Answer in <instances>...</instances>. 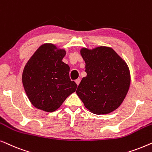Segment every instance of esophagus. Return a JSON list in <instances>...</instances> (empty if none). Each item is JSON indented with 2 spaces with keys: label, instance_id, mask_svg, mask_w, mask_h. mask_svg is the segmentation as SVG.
<instances>
[{
  "label": "esophagus",
  "instance_id": "1",
  "mask_svg": "<svg viewBox=\"0 0 152 152\" xmlns=\"http://www.w3.org/2000/svg\"><path fill=\"white\" fill-rule=\"evenodd\" d=\"M80 82H81V80H80V79H77V80H75V82H76V84H77V86H78L79 84H80Z\"/></svg>",
  "mask_w": 152,
  "mask_h": 152
}]
</instances>
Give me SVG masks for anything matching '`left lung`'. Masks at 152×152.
<instances>
[{
  "instance_id": "1",
  "label": "left lung",
  "mask_w": 152,
  "mask_h": 152,
  "mask_svg": "<svg viewBox=\"0 0 152 152\" xmlns=\"http://www.w3.org/2000/svg\"><path fill=\"white\" fill-rule=\"evenodd\" d=\"M81 55L87 75L79 84L77 94L93 113H111L120 107L129 88L127 65L111 48H82Z\"/></svg>"
}]
</instances>
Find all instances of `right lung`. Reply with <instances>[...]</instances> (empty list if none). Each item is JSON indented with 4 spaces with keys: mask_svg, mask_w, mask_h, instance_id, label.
Masks as SVG:
<instances>
[{
    "mask_svg": "<svg viewBox=\"0 0 152 152\" xmlns=\"http://www.w3.org/2000/svg\"><path fill=\"white\" fill-rule=\"evenodd\" d=\"M66 51L45 43L37 49L25 66L23 84L33 106L44 111L57 110L77 85L69 77L70 67L62 61Z\"/></svg>",
    "mask_w": 152,
    "mask_h": 152,
    "instance_id": "right-lung-1",
    "label": "right lung"
}]
</instances>
